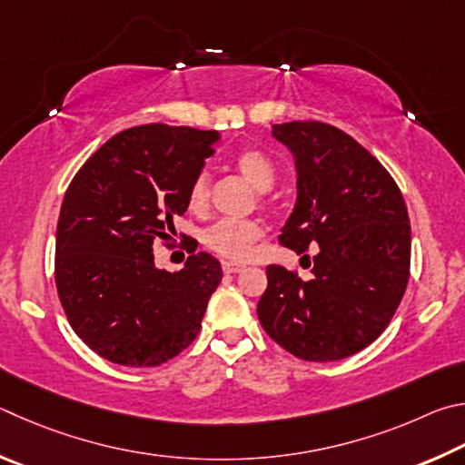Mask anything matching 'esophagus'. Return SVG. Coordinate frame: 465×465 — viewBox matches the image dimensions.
<instances>
[{
  "label": "esophagus",
  "instance_id": "1",
  "mask_svg": "<svg viewBox=\"0 0 465 465\" xmlns=\"http://www.w3.org/2000/svg\"><path fill=\"white\" fill-rule=\"evenodd\" d=\"M223 270H224V273H239V272H242V265L234 263V262H224Z\"/></svg>",
  "mask_w": 465,
  "mask_h": 465
}]
</instances>
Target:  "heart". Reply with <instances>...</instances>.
Here are the masks:
<instances>
[{
  "label": "heart",
  "mask_w": 465,
  "mask_h": 465,
  "mask_svg": "<svg viewBox=\"0 0 465 465\" xmlns=\"http://www.w3.org/2000/svg\"><path fill=\"white\" fill-rule=\"evenodd\" d=\"M234 167L247 182L255 187L257 192H270L275 179H278V169L273 161L259 149H245L234 159ZM210 200V177L206 171H202L193 177L187 190V206L193 212H202L208 208ZM263 237V226L257 220H220L214 226H210L203 234L206 247L214 253L228 259H247L253 251L255 242Z\"/></svg>",
  "instance_id": "obj_1"
}]
</instances>
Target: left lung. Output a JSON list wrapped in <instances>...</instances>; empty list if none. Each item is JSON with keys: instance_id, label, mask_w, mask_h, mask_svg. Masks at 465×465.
Segmentation results:
<instances>
[{"instance_id": "left-lung-1", "label": "left lung", "mask_w": 465, "mask_h": 465, "mask_svg": "<svg viewBox=\"0 0 465 465\" xmlns=\"http://www.w3.org/2000/svg\"><path fill=\"white\" fill-rule=\"evenodd\" d=\"M272 136L296 165V203L280 242L298 255L314 247V257L306 282L267 267L259 322L300 360H345L384 332L404 296L409 212L392 175L343 130L308 120L273 124Z\"/></svg>"}]
</instances>
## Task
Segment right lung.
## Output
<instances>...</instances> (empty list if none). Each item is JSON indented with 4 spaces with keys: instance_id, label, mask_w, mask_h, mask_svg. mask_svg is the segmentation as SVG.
Returning <instances> with one entry per match:
<instances>
[{
    "instance_id": "1",
    "label": "right lung",
    "mask_w": 465,
    "mask_h": 465,
    "mask_svg": "<svg viewBox=\"0 0 465 465\" xmlns=\"http://www.w3.org/2000/svg\"><path fill=\"white\" fill-rule=\"evenodd\" d=\"M220 141L216 130L144 124L102 144L73 177L56 224L54 280L77 337L104 360L154 368L200 332L223 267L208 253L183 270L154 267L187 190Z\"/></svg>"
}]
</instances>
